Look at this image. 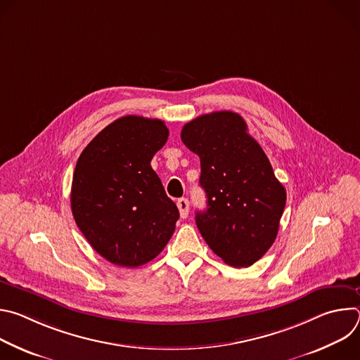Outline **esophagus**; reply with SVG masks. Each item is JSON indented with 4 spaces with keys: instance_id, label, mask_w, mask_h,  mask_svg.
<instances>
[{
    "instance_id": "1",
    "label": "esophagus",
    "mask_w": 360,
    "mask_h": 360,
    "mask_svg": "<svg viewBox=\"0 0 360 360\" xmlns=\"http://www.w3.org/2000/svg\"><path fill=\"white\" fill-rule=\"evenodd\" d=\"M176 205H178V210H179L181 218L185 219V218L188 217V214H189V200H188L186 198H181V199H178Z\"/></svg>"
}]
</instances>
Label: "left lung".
Returning a JSON list of instances; mask_svg holds the SVG:
<instances>
[{
  "instance_id": "left-lung-1",
  "label": "left lung",
  "mask_w": 360,
  "mask_h": 360,
  "mask_svg": "<svg viewBox=\"0 0 360 360\" xmlns=\"http://www.w3.org/2000/svg\"><path fill=\"white\" fill-rule=\"evenodd\" d=\"M181 139L200 160L199 184L208 199L195 217L202 238L228 265H253L275 242L286 203L264 149L232 111L192 120Z\"/></svg>"
}]
</instances>
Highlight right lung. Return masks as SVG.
<instances>
[{"label":"right lung","mask_w":360,"mask_h":360,"mask_svg":"<svg viewBox=\"0 0 360 360\" xmlns=\"http://www.w3.org/2000/svg\"><path fill=\"white\" fill-rule=\"evenodd\" d=\"M168 135L160 120L127 115L102 129L78 158L71 188L75 224L114 265L152 261L175 231L179 211L150 167Z\"/></svg>","instance_id":"add662e5"}]
</instances>
